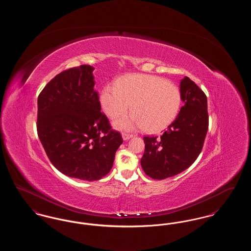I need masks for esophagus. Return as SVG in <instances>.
Masks as SVG:
<instances>
[{
	"label": "esophagus",
	"mask_w": 251,
	"mask_h": 251,
	"mask_svg": "<svg viewBox=\"0 0 251 251\" xmlns=\"http://www.w3.org/2000/svg\"><path fill=\"white\" fill-rule=\"evenodd\" d=\"M131 137H132V134H131V133H126V132H123V133H122V138H123L124 141L129 140Z\"/></svg>",
	"instance_id": "obj_1"
}]
</instances>
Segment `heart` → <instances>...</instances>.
Segmentation results:
<instances>
[{"mask_svg": "<svg viewBox=\"0 0 251 251\" xmlns=\"http://www.w3.org/2000/svg\"><path fill=\"white\" fill-rule=\"evenodd\" d=\"M100 102L110 119L127 113L131 105L132 114L116 120L115 128L125 131L143 128L148 132H157L176 119L180 107V93L175 84L161 77L131 74L121 78L116 86H104Z\"/></svg>", "mask_w": 251, "mask_h": 251, "instance_id": "b5f03b06", "label": "heart"}]
</instances>
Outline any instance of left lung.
<instances>
[{
  "label": "left lung",
  "mask_w": 251,
  "mask_h": 251,
  "mask_svg": "<svg viewBox=\"0 0 251 251\" xmlns=\"http://www.w3.org/2000/svg\"><path fill=\"white\" fill-rule=\"evenodd\" d=\"M184 105L160 137L145 136L141 158L144 172L154 179L178 175L196 161L201 152L208 131L207 97L188 77L179 84Z\"/></svg>",
  "instance_id": "8db88e82"
}]
</instances>
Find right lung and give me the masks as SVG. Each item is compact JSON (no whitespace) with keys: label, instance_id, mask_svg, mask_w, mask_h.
I'll return each instance as SVG.
<instances>
[{"label":"right lung","instance_id":"1","mask_svg":"<svg viewBox=\"0 0 251 251\" xmlns=\"http://www.w3.org/2000/svg\"><path fill=\"white\" fill-rule=\"evenodd\" d=\"M88 65L57 74L37 99V134L51 164L66 176L87 181L107 175L123 142L100 112Z\"/></svg>","mask_w":251,"mask_h":251}]
</instances>
